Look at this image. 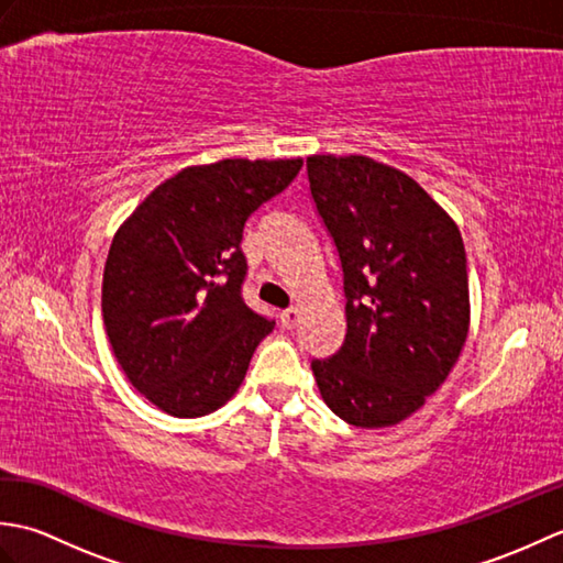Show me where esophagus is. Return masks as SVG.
Masks as SVG:
<instances>
[{"instance_id":"34e87169","label":"esophagus","mask_w":563,"mask_h":563,"mask_svg":"<svg viewBox=\"0 0 563 563\" xmlns=\"http://www.w3.org/2000/svg\"><path fill=\"white\" fill-rule=\"evenodd\" d=\"M297 321H300V309H297V307L285 309V312H280V327L283 329H295Z\"/></svg>"}]
</instances>
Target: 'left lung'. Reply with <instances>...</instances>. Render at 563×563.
<instances>
[{
  "instance_id": "1",
  "label": "left lung",
  "mask_w": 563,
  "mask_h": 563,
  "mask_svg": "<svg viewBox=\"0 0 563 563\" xmlns=\"http://www.w3.org/2000/svg\"><path fill=\"white\" fill-rule=\"evenodd\" d=\"M339 249L345 339L312 361L321 399L355 428H387L440 389L470 333L460 227L409 174L363 154L307 157Z\"/></svg>"
}]
</instances>
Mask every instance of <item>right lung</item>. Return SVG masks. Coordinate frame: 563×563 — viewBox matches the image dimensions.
Returning a JSON list of instances; mask_svg holds the SVG:
<instances>
[{"label": "right lung", "mask_w": 563, "mask_h": 563, "mask_svg": "<svg viewBox=\"0 0 563 563\" xmlns=\"http://www.w3.org/2000/svg\"><path fill=\"white\" fill-rule=\"evenodd\" d=\"M302 159H220L166 178L118 227L101 312L118 365L176 418L230 401L275 321L242 300L249 214L292 184Z\"/></svg>", "instance_id": "right-lung-1"}]
</instances>
